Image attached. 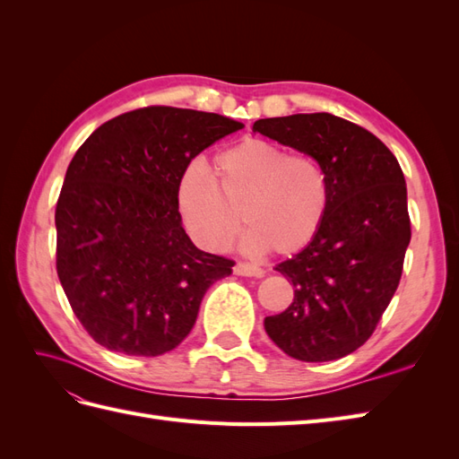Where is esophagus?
Instances as JSON below:
<instances>
[{"label": "esophagus", "instance_id": "34e87169", "mask_svg": "<svg viewBox=\"0 0 459 459\" xmlns=\"http://www.w3.org/2000/svg\"><path fill=\"white\" fill-rule=\"evenodd\" d=\"M233 272L238 275H243V277H262L264 275V270L255 266V264H248V262H238L233 266Z\"/></svg>", "mask_w": 459, "mask_h": 459}]
</instances>
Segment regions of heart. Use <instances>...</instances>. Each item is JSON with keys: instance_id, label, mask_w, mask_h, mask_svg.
<instances>
[{"instance_id": "obj_1", "label": "heart", "mask_w": 459, "mask_h": 459, "mask_svg": "<svg viewBox=\"0 0 459 459\" xmlns=\"http://www.w3.org/2000/svg\"><path fill=\"white\" fill-rule=\"evenodd\" d=\"M214 176L187 164L176 186V206L191 239L206 251H226L243 221L253 253L295 255L310 245L327 214V178L314 157L264 137H243L214 157Z\"/></svg>"}]
</instances>
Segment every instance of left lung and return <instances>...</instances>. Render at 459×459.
I'll return each instance as SVG.
<instances>
[{
	"label": "left lung",
	"mask_w": 459,
	"mask_h": 459,
	"mask_svg": "<svg viewBox=\"0 0 459 459\" xmlns=\"http://www.w3.org/2000/svg\"><path fill=\"white\" fill-rule=\"evenodd\" d=\"M253 132L314 157L329 186L322 230L275 268L295 299L264 327L295 359L342 358L371 337L400 283L411 238L404 174L371 132L329 113L260 118Z\"/></svg>",
	"instance_id": "8db88e82"
}]
</instances>
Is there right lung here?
<instances>
[{"label":"right lung","instance_id":"add662e5","mask_svg":"<svg viewBox=\"0 0 459 459\" xmlns=\"http://www.w3.org/2000/svg\"><path fill=\"white\" fill-rule=\"evenodd\" d=\"M241 128L155 105L105 122L76 151L55 208L57 275L95 342L160 356L189 335L208 287L235 262L191 243L176 186L201 151Z\"/></svg>","mask_w":459,"mask_h":459}]
</instances>
